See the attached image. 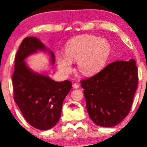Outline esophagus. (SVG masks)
<instances>
[{
  "mask_svg": "<svg viewBox=\"0 0 147 147\" xmlns=\"http://www.w3.org/2000/svg\"><path fill=\"white\" fill-rule=\"evenodd\" d=\"M73 87H74V88H76V89H77V88H79V84H77V83L74 84L73 85Z\"/></svg>",
  "mask_w": 147,
  "mask_h": 147,
  "instance_id": "obj_1",
  "label": "esophagus"
}]
</instances>
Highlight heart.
<instances>
[{
    "label": "heart",
    "instance_id": "1",
    "mask_svg": "<svg viewBox=\"0 0 147 147\" xmlns=\"http://www.w3.org/2000/svg\"><path fill=\"white\" fill-rule=\"evenodd\" d=\"M109 42L94 36L74 38L65 45V53H57L56 61L60 71L68 74L72 69V61H77L80 71L92 76L103 69L111 54Z\"/></svg>",
    "mask_w": 147,
    "mask_h": 147
}]
</instances>
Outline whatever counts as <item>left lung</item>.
Returning a JSON list of instances; mask_svg holds the SVG:
<instances>
[{
  "label": "left lung",
  "mask_w": 147,
  "mask_h": 147,
  "mask_svg": "<svg viewBox=\"0 0 147 147\" xmlns=\"http://www.w3.org/2000/svg\"><path fill=\"white\" fill-rule=\"evenodd\" d=\"M138 68L133 59L115 61L81 86L90 118L96 125L112 127L130 111L138 87Z\"/></svg>",
  "instance_id": "left-lung-1"
}]
</instances>
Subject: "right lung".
Returning <instances> with one entry per match:
<instances>
[{
	"label": "right lung",
	"mask_w": 147,
	"mask_h": 147,
	"mask_svg": "<svg viewBox=\"0 0 147 147\" xmlns=\"http://www.w3.org/2000/svg\"><path fill=\"white\" fill-rule=\"evenodd\" d=\"M37 51H49L51 63H55L53 53L39 39L26 37L15 55L12 82L14 100L26 121L34 128L45 130L59 121L62 104L71 89V82H55L47 75L29 69L25 60Z\"/></svg>",
	"instance_id": "1"
}]
</instances>
